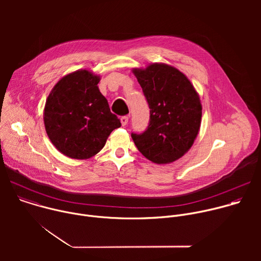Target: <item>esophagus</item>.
Listing matches in <instances>:
<instances>
[{"mask_svg": "<svg viewBox=\"0 0 261 261\" xmlns=\"http://www.w3.org/2000/svg\"><path fill=\"white\" fill-rule=\"evenodd\" d=\"M128 121H129V117H127V116H124L121 118V123L123 126H126L128 124Z\"/></svg>", "mask_w": 261, "mask_h": 261, "instance_id": "obj_1", "label": "esophagus"}]
</instances>
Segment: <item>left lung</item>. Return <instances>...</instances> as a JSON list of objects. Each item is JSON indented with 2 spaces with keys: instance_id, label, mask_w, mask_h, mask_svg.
Masks as SVG:
<instances>
[{
  "instance_id": "1",
  "label": "left lung",
  "mask_w": 261,
  "mask_h": 261,
  "mask_svg": "<svg viewBox=\"0 0 261 261\" xmlns=\"http://www.w3.org/2000/svg\"><path fill=\"white\" fill-rule=\"evenodd\" d=\"M132 72L151 110L146 130L131 137L146 159L156 164L174 162L190 150L199 132V95L188 77L170 65L153 63Z\"/></svg>"
}]
</instances>
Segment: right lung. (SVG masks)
Listing matches in <instances>:
<instances>
[{
	"label": "right lung",
	"instance_id": "add662e5",
	"mask_svg": "<svg viewBox=\"0 0 261 261\" xmlns=\"http://www.w3.org/2000/svg\"><path fill=\"white\" fill-rule=\"evenodd\" d=\"M99 82L100 75L92 71H74L56 84L46 99V133L57 150L69 158L83 160L95 156L109 134L121 127L98 88Z\"/></svg>",
	"mask_w": 261,
	"mask_h": 261
}]
</instances>
